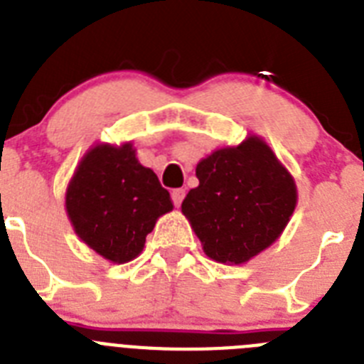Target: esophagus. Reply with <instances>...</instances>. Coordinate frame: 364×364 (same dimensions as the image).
Here are the masks:
<instances>
[{
    "label": "esophagus",
    "instance_id": "34e87169",
    "mask_svg": "<svg viewBox=\"0 0 364 364\" xmlns=\"http://www.w3.org/2000/svg\"><path fill=\"white\" fill-rule=\"evenodd\" d=\"M184 197H186V191H184V189H173L171 198H173V204H175L176 208H178V205L182 204V200H184Z\"/></svg>",
    "mask_w": 364,
    "mask_h": 364
}]
</instances>
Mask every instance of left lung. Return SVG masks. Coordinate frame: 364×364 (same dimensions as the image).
<instances>
[{
  "mask_svg": "<svg viewBox=\"0 0 364 364\" xmlns=\"http://www.w3.org/2000/svg\"><path fill=\"white\" fill-rule=\"evenodd\" d=\"M182 213L210 259L244 264L281 237L297 205L294 176L259 136L222 147L197 166Z\"/></svg>",
  "mask_w": 364,
  "mask_h": 364,
  "instance_id": "8db88e82",
  "label": "left lung"
}]
</instances>
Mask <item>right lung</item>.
<instances>
[{"label":"right lung","mask_w":364,"mask_h":364,"mask_svg":"<svg viewBox=\"0 0 364 364\" xmlns=\"http://www.w3.org/2000/svg\"><path fill=\"white\" fill-rule=\"evenodd\" d=\"M65 210L87 246L124 264L142 253L147 233L173 202L153 169L138 162L133 144H98L70 178Z\"/></svg>","instance_id":"add662e5"}]
</instances>
